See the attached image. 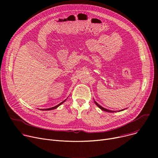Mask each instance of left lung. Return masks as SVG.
<instances>
[{
  "mask_svg": "<svg viewBox=\"0 0 158 158\" xmlns=\"http://www.w3.org/2000/svg\"><path fill=\"white\" fill-rule=\"evenodd\" d=\"M95 104H96V105L99 107V108H100L101 110H102V111H107V112H110V113H114V112H116V111H111V110H107V109H106V108H104V107H102V106H101L100 105H98L95 101ZM123 110H121V111H123Z\"/></svg>",
  "mask_w": 158,
  "mask_h": 158,
  "instance_id": "left-lung-1",
  "label": "left lung"
}]
</instances>
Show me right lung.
Wrapping results in <instances>:
<instances>
[{
	"mask_svg": "<svg viewBox=\"0 0 158 158\" xmlns=\"http://www.w3.org/2000/svg\"><path fill=\"white\" fill-rule=\"evenodd\" d=\"M66 100H64V101H63L62 102H61L60 104H58V105H57V106H54V107H51V108H48V109H44V110H46V111H47V110H54V109H56V108H57V107H58V106H60L62 103H63L64 101H65Z\"/></svg>",
	"mask_w": 158,
	"mask_h": 158,
	"instance_id": "1",
	"label": "right lung"
}]
</instances>
